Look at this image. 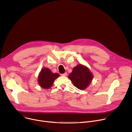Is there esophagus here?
I'll list each match as a JSON object with an SVG mask.
<instances>
[{"label": "esophagus", "instance_id": "obj_1", "mask_svg": "<svg viewBox=\"0 0 132 132\" xmlns=\"http://www.w3.org/2000/svg\"><path fill=\"white\" fill-rule=\"evenodd\" d=\"M67 75V73L66 72H65V73H63V74H62V76H66Z\"/></svg>", "mask_w": 132, "mask_h": 132}]
</instances>
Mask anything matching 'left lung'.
Wrapping results in <instances>:
<instances>
[{
  "label": "left lung",
  "mask_w": 132,
  "mask_h": 132,
  "mask_svg": "<svg viewBox=\"0 0 132 132\" xmlns=\"http://www.w3.org/2000/svg\"><path fill=\"white\" fill-rule=\"evenodd\" d=\"M68 78L75 87L79 89L84 90L91 82L93 76L87 67L80 64L73 68Z\"/></svg>",
  "instance_id": "1"
}]
</instances>
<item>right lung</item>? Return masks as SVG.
<instances>
[{"label":"right lung","mask_w":132,"mask_h":132,"mask_svg":"<svg viewBox=\"0 0 132 132\" xmlns=\"http://www.w3.org/2000/svg\"><path fill=\"white\" fill-rule=\"evenodd\" d=\"M59 76V73H53L48 68H43L39 75V84L41 87L48 89L53 85L55 79Z\"/></svg>","instance_id":"1"}]
</instances>
